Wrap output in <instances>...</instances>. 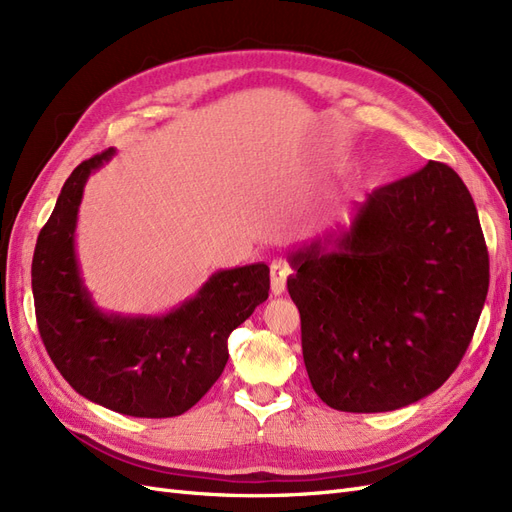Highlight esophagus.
<instances>
[{
  "label": "esophagus",
  "instance_id": "1",
  "mask_svg": "<svg viewBox=\"0 0 512 512\" xmlns=\"http://www.w3.org/2000/svg\"><path fill=\"white\" fill-rule=\"evenodd\" d=\"M286 267L282 262H273L271 265V292L275 297H280V294L286 290Z\"/></svg>",
  "mask_w": 512,
  "mask_h": 512
}]
</instances>
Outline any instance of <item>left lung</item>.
Masks as SVG:
<instances>
[{
    "label": "left lung",
    "instance_id": "8db88e82",
    "mask_svg": "<svg viewBox=\"0 0 512 512\" xmlns=\"http://www.w3.org/2000/svg\"><path fill=\"white\" fill-rule=\"evenodd\" d=\"M303 361L324 404L391 412L438 391L474 335L489 256L466 183L429 162L288 256Z\"/></svg>",
    "mask_w": 512,
    "mask_h": 512
}]
</instances>
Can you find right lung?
Here are the masks:
<instances>
[{"instance_id":"add662e5","label":"right lung","mask_w":512,"mask_h":512,"mask_svg":"<svg viewBox=\"0 0 512 512\" xmlns=\"http://www.w3.org/2000/svg\"><path fill=\"white\" fill-rule=\"evenodd\" d=\"M115 153L72 170L40 230L32 262L38 329L59 374L85 399L138 418L179 416L222 376L228 335L269 297V267L215 271L166 314L104 312L81 275L76 222L89 175Z\"/></svg>"}]
</instances>
